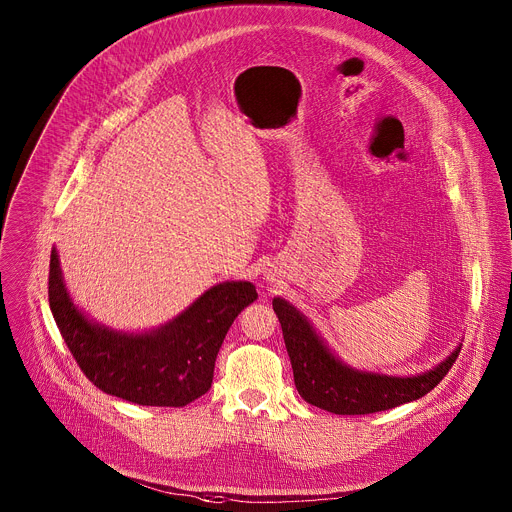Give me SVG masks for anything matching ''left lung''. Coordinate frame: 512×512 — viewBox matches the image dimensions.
Returning a JSON list of instances; mask_svg holds the SVG:
<instances>
[{
    "instance_id": "1",
    "label": "left lung",
    "mask_w": 512,
    "mask_h": 512,
    "mask_svg": "<svg viewBox=\"0 0 512 512\" xmlns=\"http://www.w3.org/2000/svg\"><path fill=\"white\" fill-rule=\"evenodd\" d=\"M298 393L310 405L336 415H367L427 395L448 375L460 346L437 367L415 377H389L344 364L318 336L308 318L289 302L273 298Z\"/></svg>"
}]
</instances>
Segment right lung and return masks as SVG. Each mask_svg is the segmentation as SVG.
<instances>
[{"label": "right lung", "mask_w": 512, "mask_h": 512, "mask_svg": "<svg viewBox=\"0 0 512 512\" xmlns=\"http://www.w3.org/2000/svg\"><path fill=\"white\" fill-rule=\"evenodd\" d=\"M255 300L251 281H225L152 332H117L72 304L58 253H50L48 302L68 350L103 393L137 405L184 407L202 397L231 324Z\"/></svg>", "instance_id": "add662e5"}]
</instances>
